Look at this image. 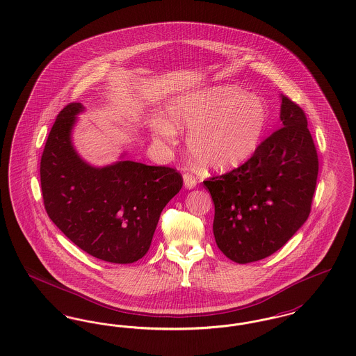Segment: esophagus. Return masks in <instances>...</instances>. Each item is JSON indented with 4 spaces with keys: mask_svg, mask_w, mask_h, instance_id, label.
Listing matches in <instances>:
<instances>
[{
    "mask_svg": "<svg viewBox=\"0 0 356 356\" xmlns=\"http://www.w3.org/2000/svg\"><path fill=\"white\" fill-rule=\"evenodd\" d=\"M183 179H184V186H186V188H188V189H192V188H195L196 184H197L195 176L191 175V173H188V172L183 175Z\"/></svg>",
    "mask_w": 356,
    "mask_h": 356,
    "instance_id": "34e87169",
    "label": "esophagus"
}]
</instances>
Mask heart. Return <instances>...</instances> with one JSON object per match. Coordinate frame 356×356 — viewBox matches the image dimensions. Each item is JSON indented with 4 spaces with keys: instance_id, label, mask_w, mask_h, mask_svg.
I'll list each match as a JSON object with an SVG mask.
<instances>
[{
    "instance_id": "b5f03b06",
    "label": "heart",
    "mask_w": 356,
    "mask_h": 356,
    "mask_svg": "<svg viewBox=\"0 0 356 356\" xmlns=\"http://www.w3.org/2000/svg\"><path fill=\"white\" fill-rule=\"evenodd\" d=\"M159 138L172 129H191L188 148L205 170H231L257 152L270 125L267 104L245 95L235 85H219L189 92L170 102Z\"/></svg>"
}]
</instances>
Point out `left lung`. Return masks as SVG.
I'll return each instance as SVG.
<instances>
[{"instance_id": "8db88e82", "label": "left lung", "mask_w": 356, "mask_h": 356, "mask_svg": "<svg viewBox=\"0 0 356 356\" xmlns=\"http://www.w3.org/2000/svg\"><path fill=\"white\" fill-rule=\"evenodd\" d=\"M280 120L247 163L204 181L215 204L216 244L240 264L275 254L311 212L319 160L307 118L282 95Z\"/></svg>"}]
</instances>
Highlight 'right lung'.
I'll use <instances>...</instances> for the list:
<instances>
[{
    "instance_id": "add662e5",
    "label": "right lung",
    "mask_w": 356,
    "mask_h": 356,
    "mask_svg": "<svg viewBox=\"0 0 356 356\" xmlns=\"http://www.w3.org/2000/svg\"><path fill=\"white\" fill-rule=\"evenodd\" d=\"M84 111L70 102L57 116L41 156L44 205L51 220L86 254L128 264L148 252L161 211L181 189L170 167L131 160L96 168L76 153L70 132Z\"/></svg>"
}]
</instances>
